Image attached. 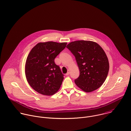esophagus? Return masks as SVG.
I'll return each instance as SVG.
<instances>
[{
	"label": "esophagus",
	"instance_id": "1",
	"mask_svg": "<svg viewBox=\"0 0 131 131\" xmlns=\"http://www.w3.org/2000/svg\"><path fill=\"white\" fill-rule=\"evenodd\" d=\"M69 74H70V70H68V72H67V73L66 74V75L68 76V75H69Z\"/></svg>",
	"mask_w": 131,
	"mask_h": 131
}]
</instances>
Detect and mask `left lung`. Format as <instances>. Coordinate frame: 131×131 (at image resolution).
Instances as JSON below:
<instances>
[{
    "mask_svg": "<svg viewBox=\"0 0 131 131\" xmlns=\"http://www.w3.org/2000/svg\"><path fill=\"white\" fill-rule=\"evenodd\" d=\"M67 48L75 56L80 71L75 84L85 92L100 88L109 70L108 60L102 48L95 42L85 40L71 42Z\"/></svg>",
    "mask_w": 131,
    "mask_h": 131,
    "instance_id": "left-lung-1",
    "label": "left lung"
}]
</instances>
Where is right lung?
I'll list each match as a JSON object with an SVG mask.
<instances>
[{"label": "right lung", "instance_id": "1", "mask_svg": "<svg viewBox=\"0 0 131 131\" xmlns=\"http://www.w3.org/2000/svg\"><path fill=\"white\" fill-rule=\"evenodd\" d=\"M67 44L53 41L39 42L29 54L25 66L26 76L30 86L38 93L52 95L60 88L64 75L54 59Z\"/></svg>", "mask_w": 131, "mask_h": 131}]
</instances>
